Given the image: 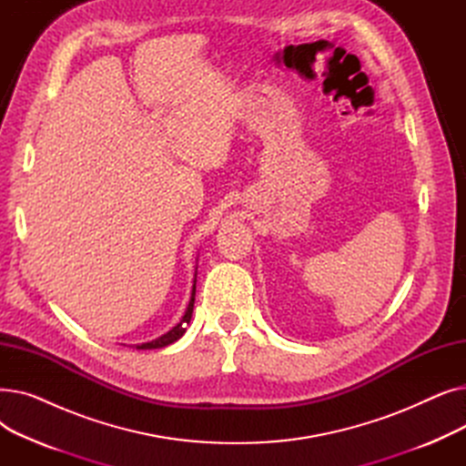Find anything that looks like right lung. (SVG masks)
Instances as JSON below:
<instances>
[{
	"mask_svg": "<svg viewBox=\"0 0 466 466\" xmlns=\"http://www.w3.org/2000/svg\"><path fill=\"white\" fill-rule=\"evenodd\" d=\"M194 295H196V272H194V281H192V290H190V300H188V306L181 317V321L174 327L169 329L166 334L158 336L157 339H151V341H145V344H139L136 346V350H160V348H166L169 344H174V341H177L185 332H187V325L190 323L192 319V309H194Z\"/></svg>",
	"mask_w": 466,
	"mask_h": 466,
	"instance_id": "obj_1",
	"label": "right lung"
}]
</instances>
